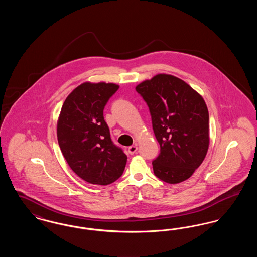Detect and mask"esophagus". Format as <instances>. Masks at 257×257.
<instances>
[{"label": "esophagus", "mask_w": 257, "mask_h": 257, "mask_svg": "<svg viewBox=\"0 0 257 257\" xmlns=\"http://www.w3.org/2000/svg\"><path fill=\"white\" fill-rule=\"evenodd\" d=\"M137 150H138V147L137 146H131V147H128V152L131 155H133L134 153H136Z\"/></svg>", "instance_id": "34e87169"}]
</instances>
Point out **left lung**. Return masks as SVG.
<instances>
[{"label": "left lung", "instance_id": "8db88e82", "mask_svg": "<svg viewBox=\"0 0 257 257\" xmlns=\"http://www.w3.org/2000/svg\"><path fill=\"white\" fill-rule=\"evenodd\" d=\"M147 102L159 143L154 174L167 183L190 178L209 147V113L204 99L183 80L158 74L136 86Z\"/></svg>", "mask_w": 257, "mask_h": 257}]
</instances>
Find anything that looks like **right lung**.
Returning a JSON list of instances; mask_svg holds the SVG:
<instances>
[{
  "label": "right lung",
  "instance_id": "add662e5",
  "mask_svg": "<svg viewBox=\"0 0 257 257\" xmlns=\"http://www.w3.org/2000/svg\"><path fill=\"white\" fill-rule=\"evenodd\" d=\"M115 84L86 82L65 99L57 125L59 146L71 170L83 180L109 185L117 180L127 156L110 140L103 110L118 89Z\"/></svg>",
  "mask_w": 257,
  "mask_h": 257
}]
</instances>
